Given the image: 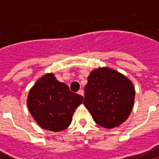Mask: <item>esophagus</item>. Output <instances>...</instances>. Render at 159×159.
I'll use <instances>...</instances> for the list:
<instances>
[{
    "label": "esophagus",
    "instance_id": "obj_1",
    "mask_svg": "<svg viewBox=\"0 0 159 159\" xmlns=\"http://www.w3.org/2000/svg\"><path fill=\"white\" fill-rule=\"evenodd\" d=\"M77 93H78L79 95H81V96H82V97L84 96V92H83V90H82V89H80L79 91L77 92Z\"/></svg>",
    "mask_w": 159,
    "mask_h": 159
}]
</instances>
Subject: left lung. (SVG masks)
Returning a JSON list of instances; mask_svg holds the SVG:
<instances>
[{
    "label": "left lung",
    "instance_id": "1",
    "mask_svg": "<svg viewBox=\"0 0 159 159\" xmlns=\"http://www.w3.org/2000/svg\"><path fill=\"white\" fill-rule=\"evenodd\" d=\"M83 104L92 118L102 127L119 126L128 118L133 109L134 87L124 75L102 67L93 70L85 86Z\"/></svg>",
    "mask_w": 159,
    "mask_h": 159
}]
</instances>
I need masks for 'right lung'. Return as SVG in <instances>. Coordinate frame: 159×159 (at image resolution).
<instances>
[{
    "instance_id": "obj_1",
    "label": "right lung",
    "mask_w": 159,
    "mask_h": 159,
    "mask_svg": "<svg viewBox=\"0 0 159 159\" xmlns=\"http://www.w3.org/2000/svg\"><path fill=\"white\" fill-rule=\"evenodd\" d=\"M82 99L81 95L71 92L67 85L50 73L41 77L31 88L27 105L39 125L57 132L69 126L75 109Z\"/></svg>"
}]
</instances>
